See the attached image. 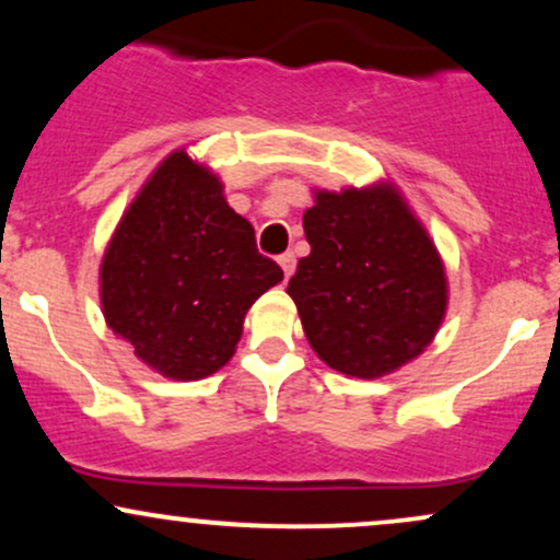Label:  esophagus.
I'll use <instances>...</instances> for the list:
<instances>
[{
	"label": "esophagus",
	"instance_id": "34e87169",
	"mask_svg": "<svg viewBox=\"0 0 560 560\" xmlns=\"http://www.w3.org/2000/svg\"><path fill=\"white\" fill-rule=\"evenodd\" d=\"M279 266H281V271H284V279H289V276L294 273V268H298V260H294L292 253H284V255H279Z\"/></svg>",
	"mask_w": 560,
	"mask_h": 560
}]
</instances>
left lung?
<instances>
[{"label":"left lung","instance_id":"obj_1","mask_svg":"<svg viewBox=\"0 0 560 560\" xmlns=\"http://www.w3.org/2000/svg\"><path fill=\"white\" fill-rule=\"evenodd\" d=\"M311 255L289 279L318 358L358 378L392 374L434 339L447 311L440 253L392 184L316 191L302 215Z\"/></svg>","mask_w":560,"mask_h":560}]
</instances>
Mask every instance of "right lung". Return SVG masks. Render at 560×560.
<instances>
[{
	"label": "right lung",
	"mask_w": 560,
	"mask_h": 560,
	"mask_svg": "<svg viewBox=\"0 0 560 560\" xmlns=\"http://www.w3.org/2000/svg\"><path fill=\"white\" fill-rule=\"evenodd\" d=\"M284 271L255 247L213 171L176 150L120 218L100 268L107 326L158 374L197 382L234 355L253 302Z\"/></svg>",
	"instance_id": "add662e5"
}]
</instances>
